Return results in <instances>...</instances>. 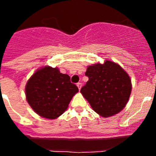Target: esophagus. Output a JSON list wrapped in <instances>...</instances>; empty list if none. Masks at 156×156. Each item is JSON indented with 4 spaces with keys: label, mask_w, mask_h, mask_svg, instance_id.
<instances>
[{
    "label": "esophagus",
    "mask_w": 156,
    "mask_h": 156,
    "mask_svg": "<svg viewBox=\"0 0 156 156\" xmlns=\"http://www.w3.org/2000/svg\"><path fill=\"white\" fill-rule=\"evenodd\" d=\"M76 85H77V87H78V88H79V90H80L81 87H82V83H78Z\"/></svg>",
    "instance_id": "34e87169"
}]
</instances>
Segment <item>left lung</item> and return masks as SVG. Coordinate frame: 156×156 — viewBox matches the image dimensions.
Segmentation results:
<instances>
[{
	"instance_id": "left-lung-1",
	"label": "left lung",
	"mask_w": 156,
	"mask_h": 156,
	"mask_svg": "<svg viewBox=\"0 0 156 156\" xmlns=\"http://www.w3.org/2000/svg\"><path fill=\"white\" fill-rule=\"evenodd\" d=\"M85 75L89 80L80 92L94 111L109 117L124 108L132 85L129 75L119 65L111 61L97 63L88 66Z\"/></svg>"
}]
</instances>
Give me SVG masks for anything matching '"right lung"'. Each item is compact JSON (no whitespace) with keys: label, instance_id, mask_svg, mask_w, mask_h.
I'll list each match as a JSON object with an SVG mask.
<instances>
[{"label":"right lung","instance_id":"obj_1","mask_svg":"<svg viewBox=\"0 0 156 156\" xmlns=\"http://www.w3.org/2000/svg\"><path fill=\"white\" fill-rule=\"evenodd\" d=\"M79 89L67 74L44 66L37 70L26 85L27 102L41 117L55 119L64 113Z\"/></svg>","mask_w":156,"mask_h":156}]
</instances>
